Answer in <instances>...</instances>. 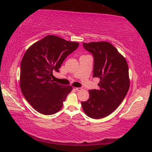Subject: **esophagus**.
<instances>
[{
  "label": "esophagus",
  "instance_id": "esophagus-1",
  "mask_svg": "<svg viewBox=\"0 0 152 152\" xmlns=\"http://www.w3.org/2000/svg\"><path fill=\"white\" fill-rule=\"evenodd\" d=\"M76 89L78 91H82V88H76Z\"/></svg>",
  "mask_w": 152,
  "mask_h": 152
}]
</instances>
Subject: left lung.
Masks as SVG:
<instances>
[{
	"instance_id": "8db88e82",
	"label": "left lung",
	"mask_w": 152,
	"mask_h": 152,
	"mask_svg": "<svg viewBox=\"0 0 152 152\" xmlns=\"http://www.w3.org/2000/svg\"><path fill=\"white\" fill-rule=\"evenodd\" d=\"M94 59L93 78H99V89L89 90V98L82 102L89 118L101 119L114 112L129 89V68L124 56L107 42L83 43Z\"/></svg>"
}]
</instances>
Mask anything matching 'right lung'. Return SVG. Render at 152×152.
I'll return each mask as SVG.
<instances>
[{"mask_svg":"<svg viewBox=\"0 0 152 152\" xmlns=\"http://www.w3.org/2000/svg\"><path fill=\"white\" fill-rule=\"evenodd\" d=\"M79 46L54 35H48L28 48L21 62L20 88L33 108L42 114L59 111L72 90L53 81V71L59 72L64 60Z\"/></svg>","mask_w":152,"mask_h":152,"instance_id":"1","label":"right lung"}]
</instances>
